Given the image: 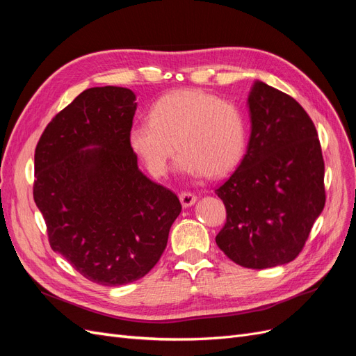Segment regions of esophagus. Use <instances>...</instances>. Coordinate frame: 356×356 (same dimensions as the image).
I'll use <instances>...</instances> for the list:
<instances>
[{"label":"esophagus","mask_w":356,"mask_h":356,"mask_svg":"<svg viewBox=\"0 0 356 356\" xmlns=\"http://www.w3.org/2000/svg\"><path fill=\"white\" fill-rule=\"evenodd\" d=\"M179 200L182 203V207L184 208H188L191 207V204H195L196 200H197V196L195 195V193H190V191H182L179 195Z\"/></svg>","instance_id":"1"}]
</instances>
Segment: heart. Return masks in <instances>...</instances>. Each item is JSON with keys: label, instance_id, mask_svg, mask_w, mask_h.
<instances>
[{"label": "heart", "instance_id": "1", "mask_svg": "<svg viewBox=\"0 0 356 356\" xmlns=\"http://www.w3.org/2000/svg\"><path fill=\"white\" fill-rule=\"evenodd\" d=\"M148 118L131 126L127 143L156 177L168 172L175 145L177 168L195 177H222L245 154V115L238 105L217 95L196 89L170 92L152 105Z\"/></svg>", "mask_w": 356, "mask_h": 356}]
</instances>
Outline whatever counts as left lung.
I'll list each match as a JSON object with an SVG mask.
<instances>
[{
  "label": "left lung",
  "mask_w": 356,
  "mask_h": 356,
  "mask_svg": "<svg viewBox=\"0 0 356 356\" xmlns=\"http://www.w3.org/2000/svg\"><path fill=\"white\" fill-rule=\"evenodd\" d=\"M248 105L246 154L215 190L227 212L215 242L236 264L268 268L303 250L325 204V168L316 127L294 98L255 81Z\"/></svg>",
  "instance_id": "1"
}]
</instances>
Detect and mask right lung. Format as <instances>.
Instances as JSON below:
<instances>
[{
  "label": "right lung",
  "instance_id": "add662e5",
  "mask_svg": "<svg viewBox=\"0 0 356 356\" xmlns=\"http://www.w3.org/2000/svg\"><path fill=\"white\" fill-rule=\"evenodd\" d=\"M135 99L115 86L84 90L51 118L35 148L34 200L51 250L106 286L152 270L181 212L175 193L138 169L127 143Z\"/></svg>",
  "mask_w": 356,
  "mask_h": 356
}]
</instances>
